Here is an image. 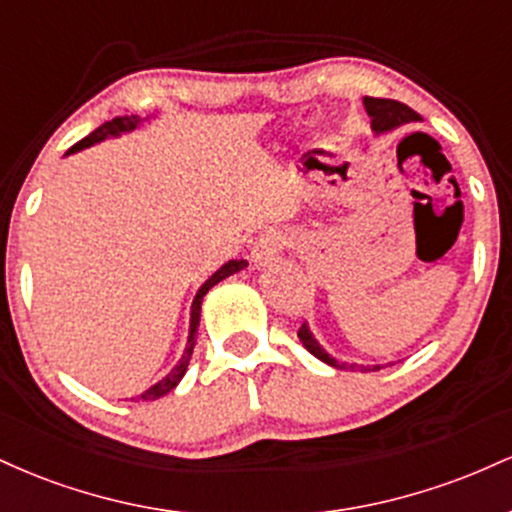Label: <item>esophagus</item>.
I'll use <instances>...</instances> for the list:
<instances>
[{"label":"esophagus","mask_w":512,"mask_h":512,"mask_svg":"<svg viewBox=\"0 0 512 512\" xmlns=\"http://www.w3.org/2000/svg\"><path fill=\"white\" fill-rule=\"evenodd\" d=\"M284 245H286L284 233H279V231H274V228H269V231L260 233V238H257L255 245H252L250 260L255 262V264H260V267H264V264L274 262L276 257L281 255Z\"/></svg>","instance_id":"1"}]
</instances>
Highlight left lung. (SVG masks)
Here are the masks:
<instances>
[{"label": "left lung", "mask_w": 512, "mask_h": 512, "mask_svg": "<svg viewBox=\"0 0 512 512\" xmlns=\"http://www.w3.org/2000/svg\"><path fill=\"white\" fill-rule=\"evenodd\" d=\"M363 105H366V113L370 115V127L375 129V132H387V129H395L399 125H409V122H421V115L416 113V110H411L409 105L399 103V101H392V98H370L366 96L363 98ZM298 339H301L305 349L310 351L315 358H320V361L330 363L334 368H349V370H380V366H356V363H339L334 361V358L327 354L325 349H322L320 344L315 342V337L310 334L308 327H305V322L301 327H298Z\"/></svg>", "instance_id": "1"}]
</instances>
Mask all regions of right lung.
Returning <instances> with one entry per match:
<instances>
[{
    "mask_svg": "<svg viewBox=\"0 0 512 512\" xmlns=\"http://www.w3.org/2000/svg\"><path fill=\"white\" fill-rule=\"evenodd\" d=\"M139 122H142V120H139L137 115L115 117V120L105 122V125L98 127L96 132L88 134V137L81 139V142H76V144L72 146V149L67 151V154H74V151L86 149V146H91V144H96V142H103L105 137H117V134H120V132H129V129L137 127ZM243 267H248V262H245V260H231L228 264H223V267L219 269V272H216L214 276H211V279L207 281V284H204L202 289L197 291L195 303H192V315H190V339H187V349H185V354H182L180 363H178V366H175L173 370H170V373L166 375V378L158 380V383H156L154 387H149V390L142 392V395H139L137 399H142V402H151V399H158V397L168 395V392L173 390V387L180 383L182 375H185V370H187V363H190L192 349H195V344H197V327H199V315H202V298L207 296V291L211 289V286L219 284V281L226 279V276H231V274L240 272V269H243Z\"/></svg>",
    "mask_w": 512,
    "mask_h": 512,
    "instance_id": "1",
    "label": "right lung"
}]
</instances>
